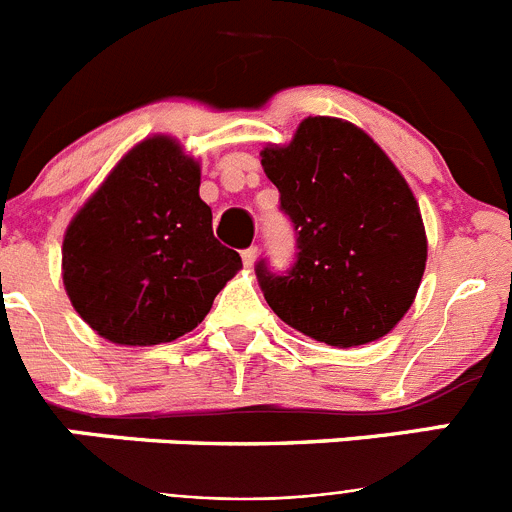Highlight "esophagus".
<instances>
[{"mask_svg":"<svg viewBox=\"0 0 512 512\" xmlns=\"http://www.w3.org/2000/svg\"><path fill=\"white\" fill-rule=\"evenodd\" d=\"M243 264L246 266H253V261H256V256H259V246H248V248H243Z\"/></svg>","mask_w":512,"mask_h":512,"instance_id":"esophagus-1","label":"esophagus"}]
</instances>
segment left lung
I'll return each instance as SVG.
<instances>
[{
  "instance_id": "left-lung-1",
  "label": "left lung",
  "mask_w": 512,
  "mask_h": 512,
  "mask_svg": "<svg viewBox=\"0 0 512 512\" xmlns=\"http://www.w3.org/2000/svg\"><path fill=\"white\" fill-rule=\"evenodd\" d=\"M295 228V264L256 279L287 325L351 348L390 333L415 300L428 256L418 202L364 130L307 117L289 146L261 153Z\"/></svg>"
}]
</instances>
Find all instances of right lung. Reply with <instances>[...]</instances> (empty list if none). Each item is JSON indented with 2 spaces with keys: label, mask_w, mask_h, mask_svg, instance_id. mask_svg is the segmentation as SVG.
I'll return each instance as SVG.
<instances>
[{
  "label": "right lung",
  "mask_w": 512,
  "mask_h": 512,
  "mask_svg": "<svg viewBox=\"0 0 512 512\" xmlns=\"http://www.w3.org/2000/svg\"><path fill=\"white\" fill-rule=\"evenodd\" d=\"M241 269L212 233L200 166L156 135L115 166L63 238V284L81 318L120 346L194 330Z\"/></svg>",
  "instance_id": "add662e5"
}]
</instances>
